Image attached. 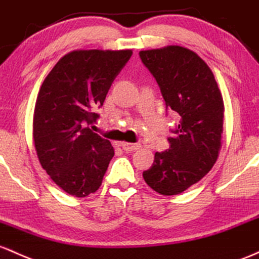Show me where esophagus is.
<instances>
[{"label":"esophagus","mask_w":259,"mask_h":259,"mask_svg":"<svg viewBox=\"0 0 259 259\" xmlns=\"http://www.w3.org/2000/svg\"><path fill=\"white\" fill-rule=\"evenodd\" d=\"M141 147V143H122V149L127 153L136 152V150H138Z\"/></svg>","instance_id":"esophagus-1"}]
</instances>
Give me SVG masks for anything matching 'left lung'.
<instances>
[{"mask_svg": "<svg viewBox=\"0 0 259 259\" xmlns=\"http://www.w3.org/2000/svg\"><path fill=\"white\" fill-rule=\"evenodd\" d=\"M167 107L180 115L170 148L155 153L145 184L162 196L182 193L202 180L219 156L224 100L213 72L196 52L179 45L139 51Z\"/></svg>", "mask_w": 259, "mask_h": 259, "instance_id": "obj_1", "label": "left lung"}]
</instances>
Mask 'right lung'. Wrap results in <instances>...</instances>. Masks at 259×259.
Here are the masks:
<instances>
[{"label":"right lung","mask_w":259,"mask_h":259,"mask_svg":"<svg viewBox=\"0 0 259 259\" xmlns=\"http://www.w3.org/2000/svg\"><path fill=\"white\" fill-rule=\"evenodd\" d=\"M132 50H74L61 57L37 93L33 141L40 165L61 190L97 192L115 155L111 143L89 128Z\"/></svg>","instance_id":"add662e5"}]
</instances>
